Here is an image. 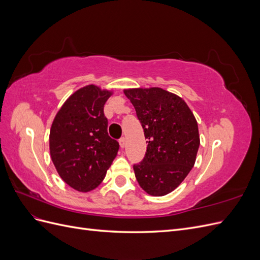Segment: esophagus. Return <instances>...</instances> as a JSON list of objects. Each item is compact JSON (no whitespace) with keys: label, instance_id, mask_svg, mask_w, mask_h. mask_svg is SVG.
<instances>
[{"label":"esophagus","instance_id":"1","mask_svg":"<svg viewBox=\"0 0 260 260\" xmlns=\"http://www.w3.org/2000/svg\"><path fill=\"white\" fill-rule=\"evenodd\" d=\"M119 145H120L121 148H123V147L125 146V139H124V138H121V139L119 140Z\"/></svg>","mask_w":260,"mask_h":260}]
</instances>
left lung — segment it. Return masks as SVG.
<instances>
[{"label":"left lung","mask_w":260,"mask_h":260,"mask_svg":"<svg viewBox=\"0 0 260 260\" xmlns=\"http://www.w3.org/2000/svg\"><path fill=\"white\" fill-rule=\"evenodd\" d=\"M142 123L146 153L133 166L140 186L152 196L167 195L193 168L200 147L199 125L183 99L161 88L125 89Z\"/></svg>","instance_id":"1"}]
</instances>
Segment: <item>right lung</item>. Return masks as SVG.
<instances>
[{
	"mask_svg": "<svg viewBox=\"0 0 260 260\" xmlns=\"http://www.w3.org/2000/svg\"><path fill=\"white\" fill-rule=\"evenodd\" d=\"M113 93L85 85L66 100L53 120L52 161L59 177L79 192H90L102 183L119 149L108 136L104 116V105Z\"/></svg>",
	"mask_w": 260,
	"mask_h": 260,
	"instance_id": "1",
	"label": "right lung"
}]
</instances>
